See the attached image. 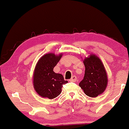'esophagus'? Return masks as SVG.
<instances>
[{"label":"esophagus","instance_id":"1","mask_svg":"<svg viewBox=\"0 0 129 129\" xmlns=\"http://www.w3.org/2000/svg\"><path fill=\"white\" fill-rule=\"evenodd\" d=\"M77 80V77L75 76V75H73L71 79L69 80L70 82H75Z\"/></svg>","mask_w":129,"mask_h":129}]
</instances>
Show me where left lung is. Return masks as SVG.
I'll use <instances>...</instances> for the list:
<instances>
[{
    "instance_id": "8db88e82",
    "label": "left lung",
    "mask_w": 129,
    "mask_h": 129,
    "mask_svg": "<svg viewBox=\"0 0 129 129\" xmlns=\"http://www.w3.org/2000/svg\"><path fill=\"white\" fill-rule=\"evenodd\" d=\"M85 74L79 86L84 93L90 97H96L104 92L107 84V76L102 62L94 55L84 60Z\"/></svg>"
}]
</instances>
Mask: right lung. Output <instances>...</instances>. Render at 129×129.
Returning a JSON list of instances; mask_svg holds the SVG:
<instances>
[{
	"mask_svg": "<svg viewBox=\"0 0 129 129\" xmlns=\"http://www.w3.org/2000/svg\"><path fill=\"white\" fill-rule=\"evenodd\" d=\"M62 55L47 54L40 58L34 74V87L39 95L42 97L52 99L59 95L63 85L68 82L62 74L53 71Z\"/></svg>",
	"mask_w": 129,
	"mask_h": 129,
	"instance_id": "obj_1",
	"label": "right lung"
}]
</instances>
